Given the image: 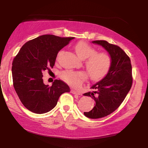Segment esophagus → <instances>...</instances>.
<instances>
[{"label": "esophagus", "mask_w": 148, "mask_h": 148, "mask_svg": "<svg viewBox=\"0 0 148 148\" xmlns=\"http://www.w3.org/2000/svg\"><path fill=\"white\" fill-rule=\"evenodd\" d=\"M71 92L73 94H77V95H80L81 93L79 92V91L75 90H71Z\"/></svg>", "instance_id": "obj_1"}]
</instances>
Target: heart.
<instances>
[{
  "mask_svg": "<svg viewBox=\"0 0 148 148\" xmlns=\"http://www.w3.org/2000/svg\"><path fill=\"white\" fill-rule=\"evenodd\" d=\"M75 50L79 57L87 59L85 65L91 77L94 80H98L104 77L110 69L112 59L110 54L107 52H97L95 48L84 42H79L75 46ZM61 52L58 53L60 55ZM62 79L73 87H79L88 78L87 73L83 71H75L66 70L61 73Z\"/></svg>",
  "mask_w": 148,
  "mask_h": 148,
  "instance_id": "heart-1",
  "label": "heart"
}]
</instances>
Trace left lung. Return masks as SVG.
<instances>
[{
  "label": "left lung",
  "mask_w": 148,
  "mask_h": 148,
  "mask_svg": "<svg viewBox=\"0 0 148 148\" xmlns=\"http://www.w3.org/2000/svg\"><path fill=\"white\" fill-rule=\"evenodd\" d=\"M92 43L102 46L112 59L106 75L91 87L94 92L84 94L92 97L96 102L94 108L84 112V115L90 119H99L116 110L125 100L132 86V66L130 58L119 46L105 40H95Z\"/></svg>",
  "instance_id": "obj_1"
}]
</instances>
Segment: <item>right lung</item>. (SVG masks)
<instances>
[{
	"label": "right lung",
	"mask_w": 148,
	"mask_h": 148,
	"mask_svg": "<svg viewBox=\"0 0 148 148\" xmlns=\"http://www.w3.org/2000/svg\"><path fill=\"white\" fill-rule=\"evenodd\" d=\"M73 38L40 36L26 42L14 58V88L23 106L31 112H49L56 106L60 95L70 92L68 85L61 80H54L52 86L44 84L42 72L53 68L58 51Z\"/></svg>",
	"instance_id": "add662e5"
}]
</instances>
